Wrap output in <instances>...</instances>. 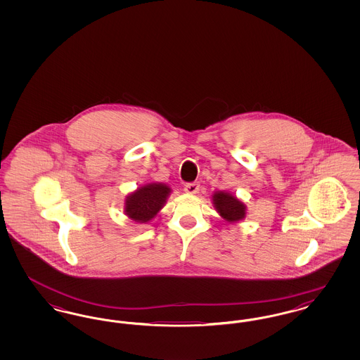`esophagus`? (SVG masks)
Wrapping results in <instances>:
<instances>
[{"label":"esophagus","mask_w":360,"mask_h":360,"mask_svg":"<svg viewBox=\"0 0 360 360\" xmlns=\"http://www.w3.org/2000/svg\"><path fill=\"white\" fill-rule=\"evenodd\" d=\"M198 188H200V185L197 182H190V184L185 185V191L188 194H195L198 191Z\"/></svg>","instance_id":"obj_1"}]
</instances>
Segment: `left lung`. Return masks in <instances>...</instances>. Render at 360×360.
<instances>
[{"instance_id":"left-lung-1","label":"left lung","mask_w":360,"mask_h":360,"mask_svg":"<svg viewBox=\"0 0 360 360\" xmlns=\"http://www.w3.org/2000/svg\"><path fill=\"white\" fill-rule=\"evenodd\" d=\"M213 204L219 213L228 221H239L245 216V207L239 200L228 193H216L213 195Z\"/></svg>"}]
</instances>
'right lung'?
<instances>
[{
    "instance_id": "1",
    "label": "right lung",
    "mask_w": 360,
    "mask_h": 360,
    "mask_svg": "<svg viewBox=\"0 0 360 360\" xmlns=\"http://www.w3.org/2000/svg\"><path fill=\"white\" fill-rule=\"evenodd\" d=\"M169 193L170 188L160 184H151L139 188L127 200L125 212L128 217L139 223L150 221L165 204Z\"/></svg>"
}]
</instances>
